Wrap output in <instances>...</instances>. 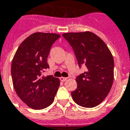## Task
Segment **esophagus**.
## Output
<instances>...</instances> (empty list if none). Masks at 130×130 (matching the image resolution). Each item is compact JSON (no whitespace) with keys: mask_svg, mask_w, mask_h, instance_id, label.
<instances>
[{"mask_svg":"<svg viewBox=\"0 0 130 130\" xmlns=\"http://www.w3.org/2000/svg\"><path fill=\"white\" fill-rule=\"evenodd\" d=\"M60 80L61 81V82H65V81L67 80V78L61 77H60Z\"/></svg>","mask_w":130,"mask_h":130,"instance_id":"esophagus-1","label":"esophagus"}]
</instances>
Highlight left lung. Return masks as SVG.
Returning a JSON list of instances; mask_svg holds the SVG:
<instances>
[{
	"mask_svg": "<svg viewBox=\"0 0 130 130\" xmlns=\"http://www.w3.org/2000/svg\"><path fill=\"white\" fill-rule=\"evenodd\" d=\"M74 51L79 68L87 72L76 77L77 87L71 93L75 103L85 108L99 105L110 91L114 77V60L105 42L91 31L62 34Z\"/></svg>",
	"mask_w": 130,
	"mask_h": 130,
	"instance_id": "left-lung-1",
	"label": "left lung"
}]
</instances>
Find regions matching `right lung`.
I'll list each match as a JSON object with an SVG mask.
<instances>
[{
	"mask_svg": "<svg viewBox=\"0 0 130 130\" xmlns=\"http://www.w3.org/2000/svg\"><path fill=\"white\" fill-rule=\"evenodd\" d=\"M60 37L53 33L36 32L21 43L12 59L11 74L15 91L33 109L49 106L60 86L58 78L42 76L49 68L47 58L53 43Z\"/></svg>",
	"mask_w": 130,
	"mask_h": 130,
	"instance_id": "1",
	"label": "right lung"
}]
</instances>
